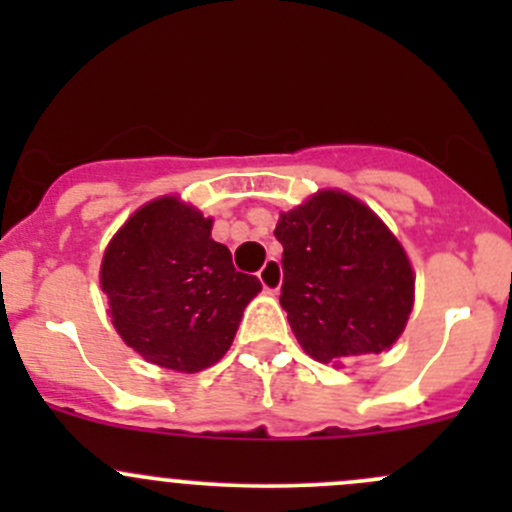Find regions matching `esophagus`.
I'll use <instances>...</instances> for the list:
<instances>
[{
    "mask_svg": "<svg viewBox=\"0 0 512 512\" xmlns=\"http://www.w3.org/2000/svg\"><path fill=\"white\" fill-rule=\"evenodd\" d=\"M257 277H260L262 287H265L267 292H277V289L282 287V265H280V260H267L265 265H262V270L257 272Z\"/></svg>",
    "mask_w": 512,
    "mask_h": 512,
    "instance_id": "34e87169",
    "label": "esophagus"
}]
</instances>
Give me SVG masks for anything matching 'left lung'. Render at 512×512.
<instances>
[{"instance_id":"1","label":"left lung","mask_w":512,"mask_h":512,"mask_svg":"<svg viewBox=\"0 0 512 512\" xmlns=\"http://www.w3.org/2000/svg\"><path fill=\"white\" fill-rule=\"evenodd\" d=\"M282 294L289 327L317 361L379 354L404 332L414 272L389 227L352 195L322 190L282 213Z\"/></svg>"}]
</instances>
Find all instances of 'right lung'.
<instances>
[{
	"instance_id": "1",
	"label": "right lung",
	"mask_w": 512,
	"mask_h": 512,
	"mask_svg": "<svg viewBox=\"0 0 512 512\" xmlns=\"http://www.w3.org/2000/svg\"><path fill=\"white\" fill-rule=\"evenodd\" d=\"M213 220L178 198L143 205L106 247L101 287L123 342L163 369H208L230 349L257 277L237 272Z\"/></svg>"
}]
</instances>
